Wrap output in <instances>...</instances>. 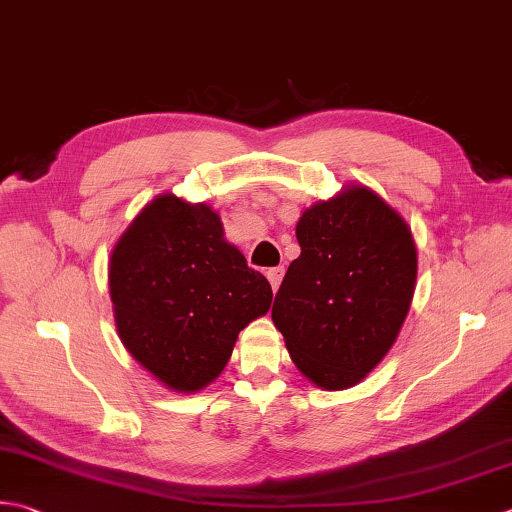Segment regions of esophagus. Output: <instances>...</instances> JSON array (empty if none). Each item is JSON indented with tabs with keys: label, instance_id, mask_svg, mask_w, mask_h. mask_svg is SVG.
Wrapping results in <instances>:
<instances>
[{
	"label": "esophagus",
	"instance_id": "esophagus-1",
	"mask_svg": "<svg viewBox=\"0 0 512 512\" xmlns=\"http://www.w3.org/2000/svg\"><path fill=\"white\" fill-rule=\"evenodd\" d=\"M284 273H286V268H284V266L270 268V270H268V273H266V277H268V282H270V286H273V290H277V288H279V284H282V279H284Z\"/></svg>",
	"mask_w": 512,
	"mask_h": 512
}]
</instances>
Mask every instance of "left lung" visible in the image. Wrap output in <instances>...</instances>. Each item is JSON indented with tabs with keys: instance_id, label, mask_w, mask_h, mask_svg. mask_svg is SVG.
I'll list each match as a JSON object with an SVG mask.
<instances>
[{
	"instance_id": "8db88e82",
	"label": "left lung",
	"mask_w": 512,
	"mask_h": 512,
	"mask_svg": "<svg viewBox=\"0 0 512 512\" xmlns=\"http://www.w3.org/2000/svg\"><path fill=\"white\" fill-rule=\"evenodd\" d=\"M273 322L295 366L326 390L355 386L395 344L413 299L417 250L406 222L364 186L308 208Z\"/></svg>"
}]
</instances>
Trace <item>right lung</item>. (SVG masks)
I'll list each match as a JSON object with an SVG mask.
<instances>
[{
	"label": "right lung",
	"instance_id": "1",
	"mask_svg": "<svg viewBox=\"0 0 512 512\" xmlns=\"http://www.w3.org/2000/svg\"><path fill=\"white\" fill-rule=\"evenodd\" d=\"M110 297L128 353L177 393L222 373L239 330L266 315L268 279L224 239L204 204L157 197L110 257Z\"/></svg>",
	"mask_w": 512,
	"mask_h": 512
}]
</instances>
